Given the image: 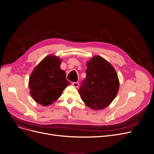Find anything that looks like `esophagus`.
Listing matches in <instances>:
<instances>
[{
  "label": "esophagus",
  "instance_id": "1",
  "mask_svg": "<svg viewBox=\"0 0 154 154\" xmlns=\"http://www.w3.org/2000/svg\"><path fill=\"white\" fill-rule=\"evenodd\" d=\"M79 82H73V83H72V85L74 86L75 88H78V87H79Z\"/></svg>",
  "mask_w": 154,
  "mask_h": 154
}]
</instances>
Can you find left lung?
Here are the masks:
<instances>
[{
    "label": "left lung",
    "instance_id": "8db88e82",
    "mask_svg": "<svg viewBox=\"0 0 154 154\" xmlns=\"http://www.w3.org/2000/svg\"><path fill=\"white\" fill-rule=\"evenodd\" d=\"M86 77L79 92L89 108L99 110L108 106L115 98L119 80L112 66L100 56L94 57L87 63Z\"/></svg>",
    "mask_w": 154,
    "mask_h": 154
}]
</instances>
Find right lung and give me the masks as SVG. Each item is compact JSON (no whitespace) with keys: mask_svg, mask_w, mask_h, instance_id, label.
Masks as SVG:
<instances>
[{"mask_svg":"<svg viewBox=\"0 0 154 154\" xmlns=\"http://www.w3.org/2000/svg\"><path fill=\"white\" fill-rule=\"evenodd\" d=\"M61 60L55 56H47L32 71L29 80L30 94L42 106H48L57 100L63 91L70 84L65 72L61 70Z\"/></svg>","mask_w":154,"mask_h":154,"instance_id":"add662e5","label":"right lung"}]
</instances>
